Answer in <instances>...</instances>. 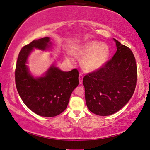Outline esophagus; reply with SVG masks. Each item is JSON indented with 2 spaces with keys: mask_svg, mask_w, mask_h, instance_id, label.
<instances>
[{
  "mask_svg": "<svg viewBox=\"0 0 150 150\" xmlns=\"http://www.w3.org/2000/svg\"><path fill=\"white\" fill-rule=\"evenodd\" d=\"M83 75L81 74V73H80V74L79 75V83L81 84L82 82H83Z\"/></svg>",
  "mask_w": 150,
  "mask_h": 150,
  "instance_id": "obj_1",
  "label": "esophagus"
}]
</instances>
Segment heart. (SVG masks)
<instances>
[{
  "mask_svg": "<svg viewBox=\"0 0 150 150\" xmlns=\"http://www.w3.org/2000/svg\"><path fill=\"white\" fill-rule=\"evenodd\" d=\"M75 54L84 57L82 66L88 71L99 70L108 61L110 55L109 46L105 43L90 40L73 50Z\"/></svg>",
  "mask_w": 150,
  "mask_h": 150,
  "instance_id": "obj_1",
  "label": "heart"
}]
</instances>
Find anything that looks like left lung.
<instances>
[{"mask_svg":"<svg viewBox=\"0 0 150 150\" xmlns=\"http://www.w3.org/2000/svg\"><path fill=\"white\" fill-rule=\"evenodd\" d=\"M114 40L117 50L113 57L83 79L87 106L99 116H109L120 110L132 97L137 83V64L132 51Z\"/></svg>","mask_w":150,"mask_h":150,"instance_id":"1","label":"left lung"}]
</instances>
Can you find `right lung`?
I'll use <instances>...</instances> for the list:
<instances>
[{
    "label": "right lung",
    "instance_id": "right-lung-1",
    "mask_svg": "<svg viewBox=\"0 0 150 150\" xmlns=\"http://www.w3.org/2000/svg\"><path fill=\"white\" fill-rule=\"evenodd\" d=\"M51 46L49 37L33 40L23 46L15 72L17 91L24 104L34 113L45 117H55L65 110L71 93L79 85L76 69L64 72L53 64L42 77L31 74L26 64L30 53L34 48L46 50Z\"/></svg>",
    "mask_w": 150,
    "mask_h": 150
}]
</instances>
